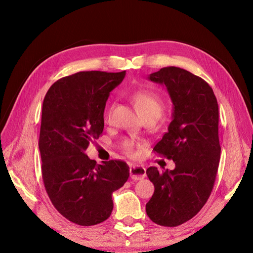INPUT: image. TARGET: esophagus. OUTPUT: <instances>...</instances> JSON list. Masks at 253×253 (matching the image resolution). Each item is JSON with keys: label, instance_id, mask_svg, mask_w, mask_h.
<instances>
[{"label": "esophagus", "instance_id": "1", "mask_svg": "<svg viewBox=\"0 0 253 253\" xmlns=\"http://www.w3.org/2000/svg\"><path fill=\"white\" fill-rule=\"evenodd\" d=\"M129 175L134 180H139L145 177V169L141 166H131L129 168Z\"/></svg>", "mask_w": 253, "mask_h": 253}]
</instances>
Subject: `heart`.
Returning <instances> with one entry per match:
<instances>
[{"label": "heart", "mask_w": 253, "mask_h": 253, "mask_svg": "<svg viewBox=\"0 0 253 253\" xmlns=\"http://www.w3.org/2000/svg\"><path fill=\"white\" fill-rule=\"evenodd\" d=\"M133 101L142 117L151 116V115L159 117L165 109V104L162 98L148 90L136 91L133 95ZM111 112L112 108L109 109L108 114H106V118L108 119L111 117ZM137 148L138 147H137L136 142L132 139H126L121 144V149L125 154L131 157H135L137 155Z\"/></svg>", "instance_id": "b5f03b06"}]
</instances>
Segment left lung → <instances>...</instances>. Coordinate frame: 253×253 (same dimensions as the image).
Returning a JSON list of instances; mask_svg holds the SVG:
<instances>
[{"instance_id":"left-lung-1","label":"left lung","mask_w":253,"mask_h":253,"mask_svg":"<svg viewBox=\"0 0 253 253\" xmlns=\"http://www.w3.org/2000/svg\"><path fill=\"white\" fill-rule=\"evenodd\" d=\"M149 79L165 84L174 105L168 132L153 151L172 159L175 169L148 168L155 190L145 211L155 224L176 227L201 211L214 187L220 157L218 104L208 83L180 67L160 68Z\"/></svg>"}]
</instances>
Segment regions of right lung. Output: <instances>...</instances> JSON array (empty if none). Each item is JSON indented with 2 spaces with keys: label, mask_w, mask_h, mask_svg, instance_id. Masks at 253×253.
Returning <instances> with one entry per match:
<instances>
[{
  "label": "right lung",
  "mask_w": 253,
  "mask_h": 253,
  "mask_svg": "<svg viewBox=\"0 0 253 253\" xmlns=\"http://www.w3.org/2000/svg\"><path fill=\"white\" fill-rule=\"evenodd\" d=\"M125 76L126 71L79 72L56 81L44 98L39 137L44 187L61 215L80 226L110 217L112 194L129 176L122 160L98 165L85 154L103 132L106 100Z\"/></svg>",
  "instance_id": "1"
}]
</instances>
